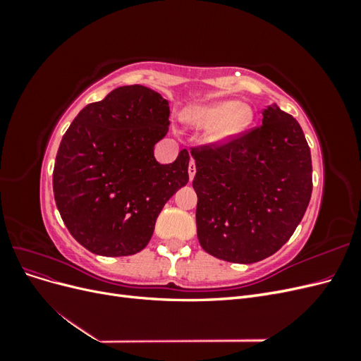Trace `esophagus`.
Returning <instances> with one entry per match:
<instances>
[{"label": "esophagus", "instance_id": "34e87169", "mask_svg": "<svg viewBox=\"0 0 361 361\" xmlns=\"http://www.w3.org/2000/svg\"><path fill=\"white\" fill-rule=\"evenodd\" d=\"M188 174H190V180H192L194 179V174H195V162H194V159H191L190 166H188Z\"/></svg>", "mask_w": 361, "mask_h": 361}]
</instances>
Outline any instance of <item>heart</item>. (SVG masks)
<instances>
[{
  "label": "heart",
  "mask_w": 361,
  "mask_h": 361,
  "mask_svg": "<svg viewBox=\"0 0 361 361\" xmlns=\"http://www.w3.org/2000/svg\"><path fill=\"white\" fill-rule=\"evenodd\" d=\"M183 120L194 128H211L209 140L223 143L241 134L253 120V111L236 101H218L207 105H194L183 111Z\"/></svg>",
  "instance_id": "heart-1"
}]
</instances>
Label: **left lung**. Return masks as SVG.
Masks as SVG:
<instances>
[{"mask_svg":"<svg viewBox=\"0 0 361 361\" xmlns=\"http://www.w3.org/2000/svg\"><path fill=\"white\" fill-rule=\"evenodd\" d=\"M262 125L192 147L197 238L206 253L253 264L285 245L312 195V157L300 123L272 105Z\"/></svg>","mask_w":361,"mask_h":361,"instance_id":"obj_1","label":"left lung"}]
</instances>
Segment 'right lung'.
<instances>
[{
	"label": "right lung",
	"mask_w": 361,
	"mask_h": 361,
	"mask_svg": "<svg viewBox=\"0 0 361 361\" xmlns=\"http://www.w3.org/2000/svg\"><path fill=\"white\" fill-rule=\"evenodd\" d=\"M170 106L145 85H123L84 106L63 135L54 199L71 235L106 257L143 250L164 204L188 183L190 154L159 164L154 147L169 130Z\"/></svg>",
	"instance_id": "obj_1"
}]
</instances>
